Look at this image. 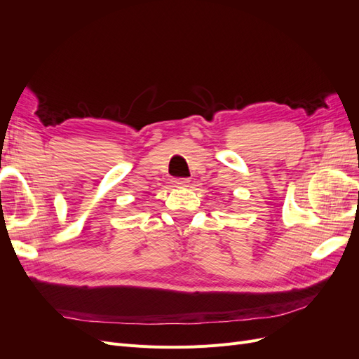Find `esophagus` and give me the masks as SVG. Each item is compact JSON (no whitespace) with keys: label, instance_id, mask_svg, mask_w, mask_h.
<instances>
[{"label":"esophagus","instance_id":"34e87169","mask_svg":"<svg viewBox=\"0 0 359 359\" xmlns=\"http://www.w3.org/2000/svg\"><path fill=\"white\" fill-rule=\"evenodd\" d=\"M189 180L187 178H173L172 180V184L175 187H189Z\"/></svg>","mask_w":359,"mask_h":359}]
</instances>
